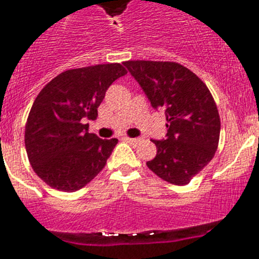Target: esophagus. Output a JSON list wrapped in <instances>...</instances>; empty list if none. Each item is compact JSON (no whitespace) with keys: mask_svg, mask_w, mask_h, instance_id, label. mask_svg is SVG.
<instances>
[{"mask_svg":"<svg viewBox=\"0 0 259 259\" xmlns=\"http://www.w3.org/2000/svg\"><path fill=\"white\" fill-rule=\"evenodd\" d=\"M123 140L127 141V143H130V144H137L139 141H140L139 139H134V137H127V136L123 137Z\"/></svg>","mask_w":259,"mask_h":259,"instance_id":"esophagus-1","label":"esophagus"}]
</instances>
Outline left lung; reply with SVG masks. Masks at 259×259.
I'll return each mask as SVG.
<instances>
[{
	"label": "left lung",
	"instance_id": "obj_1",
	"mask_svg": "<svg viewBox=\"0 0 259 259\" xmlns=\"http://www.w3.org/2000/svg\"><path fill=\"white\" fill-rule=\"evenodd\" d=\"M123 65L153 109H163L166 114V140H153L157 154L146 164L171 184H188L218 148L221 118L209 88L176 62L127 61Z\"/></svg>",
	"mask_w": 259,
	"mask_h": 259
}]
</instances>
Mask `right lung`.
<instances>
[{
    "mask_svg": "<svg viewBox=\"0 0 259 259\" xmlns=\"http://www.w3.org/2000/svg\"><path fill=\"white\" fill-rule=\"evenodd\" d=\"M127 74L120 63L72 68L47 84L32 105L24 143L31 166L49 187L75 192L106 164L118 140L89 134L107 88Z\"/></svg>",
    "mask_w": 259,
    "mask_h": 259,
    "instance_id": "add662e5",
    "label": "right lung"
}]
</instances>
